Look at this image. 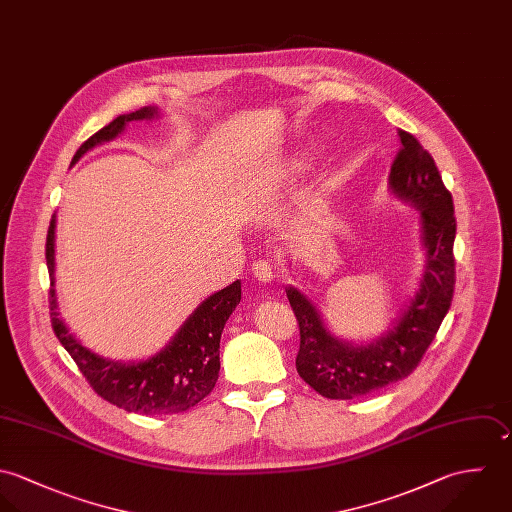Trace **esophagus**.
<instances>
[{
    "label": "esophagus",
    "instance_id": "obj_1",
    "mask_svg": "<svg viewBox=\"0 0 512 512\" xmlns=\"http://www.w3.org/2000/svg\"><path fill=\"white\" fill-rule=\"evenodd\" d=\"M253 275L261 283H271L273 281V265L265 259H259L253 263Z\"/></svg>",
    "mask_w": 512,
    "mask_h": 512
}]
</instances>
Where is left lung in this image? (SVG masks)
Segmentation results:
<instances>
[{"label":"left lung","mask_w":512,"mask_h":512,"mask_svg":"<svg viewBox=\"0 0 512 512\" xmlns=\"http://www.w3.org/2000/svg\"><path fill=\"white\" fill-rule=\"evenodd\" d=\"M402 148L392 170L390 188L421 211L427 265L421 287L396 326L368 346L334 338L318 310L289 287L287 297L301 330L297 372L308 386L330 400H352L396 384L419 366L433 342L455 289L453 241L457 221L453 198L445 188L433 156L406 130H398Z\"/></svg>","instance_id":"1"}]
</instances>
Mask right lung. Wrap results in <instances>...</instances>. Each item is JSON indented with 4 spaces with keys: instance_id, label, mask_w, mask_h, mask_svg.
<instances>
[{
    "instance_id": "1",
    "label": "right lung",
    "mask_w": 512,
    "mask_h": 512,
    "mask_svg": "<svg viewBox=\"0 0 512 512\" xmlns=\"http://www.w3.org/2000/svg\"><path fill=\"white\" fill-rule=\"evenodd\" d=\"M154 114L156 108L144 106L136 112L116 116L110 124H106L81 144L71 164L79 162V158L97 144L112 140L124 130L128 122L152 118ZM45 259L51 277L49 314L53 332L71 354L91 388L103 400L116 408L142 415H168L194 408L205 396L211 394L219 376V338L229 314L241 301L239 281L207 297L160 354L140 364H120L104 360L89 348H85L59 318L53 289L55 219H51L49 223Z\"/></svg>"
}]
</instances>
